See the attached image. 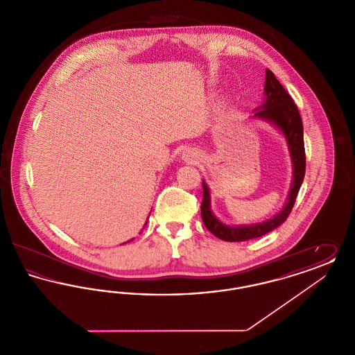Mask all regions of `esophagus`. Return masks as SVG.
Instances as JSON below:
<instances>
[{
  "mask_svg": "<svg viewBox=\"0 0 355 355\" xmlns=\"http://www.w3.org/2000/svg\"><path fill=\"white\" fill-rule=\"evenodd\" d=\"M200 157H201L200 153L196 152V150H186V152L184 153L185 161L190 162V164H197V162L201 159Z\"/></svg>",
  "mask_w": 355,
  "mask_h": 355,
  "instance_id": "esophagus-1",
  "label": "esophagus"
}]
</instances>
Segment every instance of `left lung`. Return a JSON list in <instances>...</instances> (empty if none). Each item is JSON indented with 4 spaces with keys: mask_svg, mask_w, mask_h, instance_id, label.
I'll return each mask as SVG.
<instances>
[{
    "mask_svg": "<svg viewBox=\"0 0 355 355\" xmlns=\"http://www.w3.org/2000/svg\"><path fill=\"white\" fill-rule=\"evenodd\" d=\"M265 102L258 107L254 117L266 119L274 123L286 137L288 152L293 162V182L288 193V198L284 209L274 216L271 220L250 226H227L217 220L210 209V193L209 187L202 182L203 198L201 203V216L206 229L223 241L241 242L258 236H265L277 229L287 220L293 210L298 191L304 182L306 170V154H304V126L298 107L290 97L286 89L275 78L274 73L266 69L265 81Z\"/></svg>",
    "mask_w": 355,
    "mask_h": 355,
    "instance_id": "left-lung-1",
    "label": "left lung"
}]
</instances>
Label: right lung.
Here are the masks:
<instances>
[{"label":"right lung","instance_id":"obj_1","mask_svg":"<svg viewBox=\"0 0 355 355\" xmlns=\"http://www.w3.org/2000/svg\"><path fill=\"white\" fill-rule=\"evenodd\" d=\"M145 225H146V223H145Z\"/></svg>","mask_w":355,"mask_h":355}]
</instances>
